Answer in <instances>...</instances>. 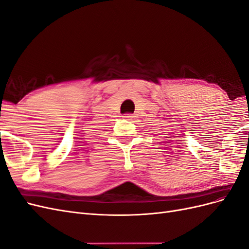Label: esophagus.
Listing matches in <instances>:
<instances>
[{
  "instance_id": "34e87169",
  "label": "esophagus",
  "mask_w": 249,
  "mask_h": 249,
  "mask_svg": "<svg viewBox=\"0 0 249 249\" xmlns=\"http://www.w3.org/2000/svg\"><path fill=\"white\" fill-rule=\"evenodd\" d=\"M124 118H126V119H132V118H134L135 116H134V115H132V114H126V115H124Z\"/></svg>"
}]
</instances>
